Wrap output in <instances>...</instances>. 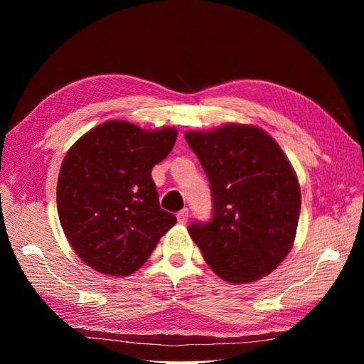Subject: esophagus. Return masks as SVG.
Instances as JSON below:
<instances>
[{"label": "esophagus", "instance_id": "esophagus-1", "mask_svg": "<svg viewBox=\"0 0 364 364\" xmlns=\"http://www.w3.org/2000/svg\"><path fill=\"white\" fill-rule=\"evenodd\" d=\"M176 217H178V222L181 223V225H185L186 222H188V217H190V211L186 208H183V209H181V211L176 214Z\"/></svg>", "mask_w": 364, "mask_h": 364}]
</instances>
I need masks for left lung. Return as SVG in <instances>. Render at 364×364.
Returning <instances> with one entry per match:
<instances>
[{
	"label": "left lung",
	"mask_w": 364,
	"mask_h": 364,
	"mask_svg": "<svg viewBox=\"0 0 364 364\" xmlns=\"http://www.w3.org/2000/svg\"><path fill=\"white\" fill-rule=\"evenodd\" d=\"M213 197L209 222L188 232L208 266L230 284L272 273L291 250L301 213V188L289 159L255 126L226 124L186 132Z\"/></svg>",
	"instance_id": "left-lung-1"
}]
</instances>
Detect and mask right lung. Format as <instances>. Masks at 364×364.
I'll return each instance as SVG.
<instances>
[{"label": "right lung", "instance_id": "1", "mask_svg": "<svg viewBox=\"0 0 364 364\" xmlns=\"http://www.w3.org/2000/svg\"><path fill=\"white\" fill-rule=\"evenodd\" d=\"M176 138L173 127L144 130L115 119L68 150L58 181L59 220L74 252L94 270L129 277L176 225L151 179Z\"/></svg>", "mask_w": 364, "mask_h": 364}]
</instances>
